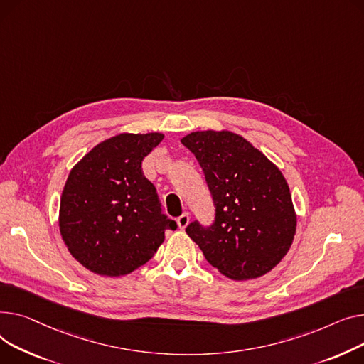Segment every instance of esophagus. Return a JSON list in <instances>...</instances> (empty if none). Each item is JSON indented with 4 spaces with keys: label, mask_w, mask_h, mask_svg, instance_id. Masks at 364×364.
<instances>
[{
    "label": "esophagus",
    "mask_w": 364,
    "mask_h": 364,
    "mask_svg": "<svg viewBox=\"0 0 364 364\" xmlns=\"http://www.w3.org/2000/svg\"><path fill=\"white\" fill-rule=\"evenodd\" d=\"M176 222H178V226L181 229H185L188 226V223H189V215H188V213H183V215H181Z\"/></svg>",
    "instance_id": "34e87169"
}]
</instances>
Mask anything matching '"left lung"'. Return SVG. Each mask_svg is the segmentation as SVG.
<instances>
[{
	"mask_svg": "<svg viewBox=\"0 0 364 364\" xmlns=\"http://www.w3.org/2000/svg\"><path fill=\"white\" fill-rule=\"evenodd\" d=\"M181 142L198 160L216 207L213 225L191 222L188 237L213 267L233 281L270 272L291 248L296 228L281 170L229 131L191 132Z\"/></svg>",
	"mask_w": 364,
	"mask_h": 364,
	"instance_id": "obj_1",
	"label": "left lung"
}]
</instances>
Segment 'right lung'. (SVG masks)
Wrapping results in <instances>:
<instances>
[{
	"label": "right lung",
	"instance_id": "1",
	"mask_svg": "<svg viewBox=\"0 0 364 364\" xmlns=\"http://www.w3.org/2000/svg\"><path fill=\"white\" fill-rule=\"evenodd\" d=\"M163 134H120L95 145L69 173L60 201V233L88 270L117 277L145 264L176 222L161 213L142 160Z\"/></svg>",
	"mask_w": 364,
	"mask_h": 364
}]
</instances>
